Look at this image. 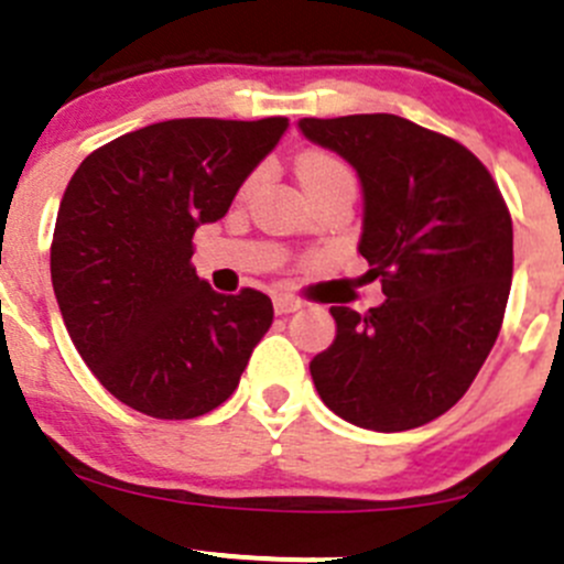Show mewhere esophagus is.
Masks as SVG:
<instances>
[{
    "label": "esophagus",
    "mask_w": 564,
    "mask_h": 564,
    "mask_svg": "<svg viewBox=\"0 0 564 564\" xmlns=\"http://www.w3.org/2000/svg\"><path fill=\"white\" fill-rule=\"evenodd\" d=\"M272 303H275V314H292V311H297L300 305H303L297 297H292V294H278Z\"/></svg>",
    "instance_id": "1"
}]
</instances>
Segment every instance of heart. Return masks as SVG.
I'll return each instance as SVG.
<instances>
[{
    "mask_svg": "<svg viewBox=\"0 0 564 564\" xmlns=\"http://www.w3.org/2000/svg\"><path fill=\"white\" fill-rule=\"evenodd\" d=\"M297 178L305 193H316V189L333 187V184H355L349 167L325 151H305L297 160ZM253 182L256 176L248 184Z\"/></svg>",
    "mask_w": 564,
    "mask_h": 564,
    "instance_id": "obj_1",
    "label": "heart"
}]
</instances>
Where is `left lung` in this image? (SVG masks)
<instances>
[{"label":"left lung","mask_w":564,"mask_h":564,"mask_svg":"<svg viewBox=\"0 0 564 564\" xmlns=\"http://www.w3.org/2000/svg\"><path fill=\"white\" fill-rule=\"evenodd\" d=\"M297 129L358 173V253L386 294L366 314L333 305L336 338L311 360L316 391L355 427H421L457 404L499 336L512 281L510 212L466 145L408 118H303Z\"/></svg>","instance_id":"8db88e82"}]
</instances>
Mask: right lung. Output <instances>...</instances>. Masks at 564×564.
Segmentation results:
<instances>
[{"instance_id": "right-lung-1", "label": "right lung", "mask_w": 564, "mask_h": 564, "mask_svg": "<svg viewBox=\"0 0 564 564\" xmlns=\"http://www.w3.org/2000/svg\"><path fill=\"white\" fill-rule=\"evenodd\" d=\"M286 129V118L162 120L76 167L54 223V297L82 360L129 408L195 419L237 391L272 303L200 281L193 234L226 217Z\"/></svg>"}]
</instances>
